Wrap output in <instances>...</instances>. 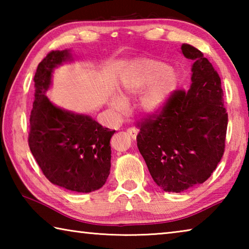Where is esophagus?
Here are the masks:
<instances>
[{
    "mask_svg": "<svg viewBox=\"0 0 249 249\" xmlns=\"http://www.w3.org/2000/svg\"><path fill=\"white\" fill-rule=\"evenodd\" d=\"M127 133L130 135V137L132 138H136L137 134H138V129L135 127H129V128H127Z\"/></svg>",
    "mask_w": 249,
    "mask_h": 249,
    "instance_id": "34e87169",
    "label": "esophagus"
}]
</instances>
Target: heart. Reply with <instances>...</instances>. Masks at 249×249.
I'll list each match as a JSON object with an SVG mask.
<instances>
[{
  "label": "heart",
  "mask_w": 249,
  "mask_h": 249,
  "mask_svg": "<svg viewBox=\"0 0 249 249\" xmlns=\"http://www.w3.org/2000/svg\"><path fill=\"white\" fill-rule=\"evenodd\" d=\"M179 84V75L165 62L142 60L128 71L121 86V98H113L112 107L124 114L127 109L124 101L140 95L147 90L140 101V107L145 114L155 116L165 111Z\"/></svg>",
  "instance_id": "obj_1"
}]
</instances>
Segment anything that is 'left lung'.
<instances>
[{
    "instance_id": "obj_1",
    "label": "left lung",
    "mask_w": 249,
    "mask_h": 249,
    "mask_svg": "<svg viewBox=\"0 0 249 249\" xmlns=\"http://www.w3.org/2000/svg\"><path fill=\"white\" fill-rule=\"evenodd\" d=\"M192 59L191 86L176 90L161 114L137 126V147L151 177L167 192H182L203 183L225 149L227 129L221 78L199 49L182 44Z\"/></svg>"
}]
</instances>
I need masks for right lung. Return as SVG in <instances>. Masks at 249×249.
Returning a JSON list of instances; mask_svg holds the SVG:
<instances>
[{
	"label": "right lung",
	"mask_w": 249,
	"mask_h": 249,
	"mask_svg": "<svg viewBox=\"0 0 249 249\" xmlns=\"http://www.w3.org/2000/svg\"><path fill=\"white\" fill-rule=\"evenodd\" d=\"M68 60L69 50H53L37 67L28 145L50 182L88 193L107 182L111 168L109 141L115 130L103 127L88 115L54 107L46 96L53 68Z\"/></svg>",
	"instance_id": "add662e5"
}]
</instances>
